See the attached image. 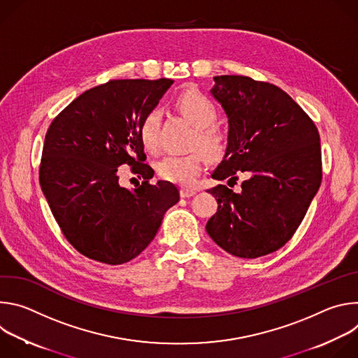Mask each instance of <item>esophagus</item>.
Returning <instances> with one entry per match:
<instances>
[{
    "instance_id": "1",
    "label": "esophagus",
    "mask_w": 358,
    "mask_h": 358,
    "mask_svg": "<svg viewBox=\"0 0 358 358\" xmlns=\"http://www.w3.org/2000/svg\"><path fill=\"white\" fill-rule=\"evenodd\" d=\"M198 189L194 188V187H181L180 189V194L182 198H188V196H192Z\"/></svg>"
}]
</instances>
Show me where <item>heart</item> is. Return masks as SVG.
<instances>
[{
	"instance_id": "1",
	"label": "heart",
	"mask_w": 358,
	"mask_h": 358,
	"mask_svg": "<svg viewBox=\"0 0 358 358\" xmlns=\"http://www.w3.org/2000/svg\"><path fill=\"white\" fill-rule=\"evenodd\" d=\"M176 105L182 116L195 127L192 145L199 147L211 159L218 157L225 148L227 137L221 129L214 126L218 112L213 101L198 90H187L178 94ZM160 119V110L152 109L140 123L138 136L141 144L148 151L157 148ZM201 152L195 150L181 156L167 155L157 162L156 171L163 180L182 185H192L203 166V153Z\"/></svg>"
}]
</instances>
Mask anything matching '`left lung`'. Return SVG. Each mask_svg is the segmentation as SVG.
Wrapping results in <instances>:
<instances>
[{"mask_svg":"<svg viewBox=\"0 0 358 358\" xmlns=\"http://www.w3.org/2000/svg\"><path fill=\"white\" fill-rule=\"evenodd\" d=\"M211 94L228 116L225 156L211 174L217 213L213 241L238 258L255 259L282 248L303 221L322 182L320 136L313 120L280 87L248 76L214 78Z\"/></svg>","mask_w":358,"mask_h":358,"instance_id":"8db88e82","label":"left lung"}]
</instances>
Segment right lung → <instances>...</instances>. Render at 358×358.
<instances>
[{"label": "right lung", "mask_w": 358, "mask_h": 358, "mask_svg": "<svg viewBox=\"0 0 358 358\" xmlns=\"http://www.w3.org/2000/svg\"><path fill=\"white\" fill-rule=\"evenodd\" d=\"M171 79L109 80L83 92L50 123L39 184L59 228L86 258L122 265L155 239L163 217L178 202L170 181L150 184L138 130ZM127 164L145 181L131 192L118 184Z\"/></svg>", "instance_id": "obj_1"}]
</instances>
